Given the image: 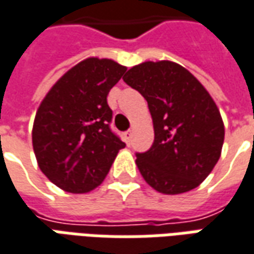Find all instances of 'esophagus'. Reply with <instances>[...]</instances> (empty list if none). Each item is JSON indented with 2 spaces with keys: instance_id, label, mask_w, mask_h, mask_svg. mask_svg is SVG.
Returning <instances> with one entry per match:
<instances>
[{
  "instance_id": "1",
  "label": "esophagus",
  "mask_w": 254,
  "mask_h": 254,
  "mask_svg": "<svg viewBox=\"0 0 254 254\" xmlns=\"http://www.w3.org/2000/svg\"><path fill=\"white\" fill-rule=\"evenodd\" d=\"M132 136H133L132 130H127V132L124 133V140H125V143H127V144H129V143H130Z\"/></svg>"
}]
</instances>
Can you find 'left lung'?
<instances>
[{"label":"left lung","mask_w":254,"mask_h":254,"mask_svg":"<svg viewBox=\"0 0 254 254\" xmlns=\"http://www.w3.org/2000/svg\"><path fill=\"white\" fill-rule=\"evenodd\" d=\"M148 103L154 143L136 152V165L152 189L182 194L195 189L219 161L224 141L220 111L196 78L173 62H145L124 77Z\"/></svg>","instance_id":"left-lung-1"}]
</instances>
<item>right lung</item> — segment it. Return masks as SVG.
Wrapping results in <instances>:
<instances>
[{"label": "right lung", "mask_w": 254, "mask_h": 254, "mask_svg": "<svg viewBox=\"0 0 254 254\" xmlns=\"http://www.w3.org/2000/svg\"><path fill=\"white\" fill-rule=\"evenodd\" d=\"M127 67L90 58L65 72L35 114L33 147L42 173L67 192L96 189L125 147L111 130L107 95Z\"/></svg>", "instance_id": "obj_1"}]
</instances>
